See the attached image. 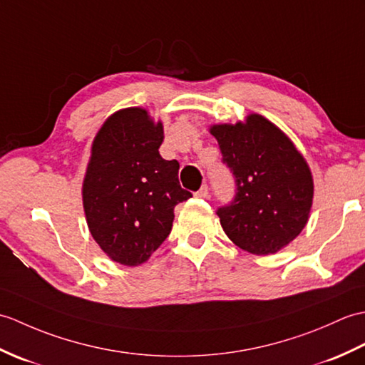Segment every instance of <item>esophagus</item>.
<instances>
[{"instance_id":"obj_1","label":"esophagus","mask_w":365,"mask_h":365,"mask_svg":"<svg viewBox=\"0 0 365 365\" xmlns=\"http://www.w3.org/2000/svg\"><path fill=\"white\" fill-rule=\"evenodd\" d=\"M195 197H198V198H207V197H209V187H207V184L201 185V189H200L198 192H195Z\"/></svg>"}]
</instances>
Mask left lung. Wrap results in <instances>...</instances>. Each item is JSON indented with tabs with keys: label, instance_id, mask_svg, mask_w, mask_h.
<instances>
[{
	"label": "left lung",
	"instance_id": "obj_1",
	"mask_svg": "<svg viewBox=\"0 0 365 365\" xmlns=\"http://www.w3.org/2000/svg\"><path fill=\"white\" fill-rule=\"evenodd\" d=\"M210 133L236 184L234 198L217 207L223 231L248 253H277L309 217V167L294 143L261 115H250L245 125L212 126Z\"/></svg>",
	"mask_w": 365,
	"mask_h": 365
}]
</instances>
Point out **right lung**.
<instances>
[{
	"label": "right lung",
	"instance_id": "right-lung-1",
	"mask_svg": "<svg viewBox=\"0 0 365 365\" xmlns=\"http://www.w3.org/2000/svg\"><path fill=\"white\" fill-rule=\"evenodd\" d=\"M162 123L147 110L117 112L96 134L83 185L87 225L112 261L139 265L164 242L173 209L192 193L178 180L180 162L159 155Z\"/></svg>",
	"mask_w": 365,
	"mask_h": 365
}]
</instances>
